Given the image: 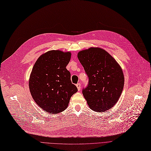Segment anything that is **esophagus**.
Listing matches in <instances>:
<instances>
[{
	"mask_svg": "<svg viewBox=\"0 0 151 151\" xmlns=\"http://www.w3.org/2000/svg\"><path fill=\"white\" fill-rule=\"evenodd\" d=\"M76 87L78 88V90L80 91V90H81V84H80V83H78V84H76Z\"/></svg>",
	"mask_w": 151,
	"mask_h": 151,
	"instance_id": "34e87169",
	"label": "esophagus"
}]
</instances>
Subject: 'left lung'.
<instances>
[{
  "label": "left lung",
  "mask_w": 151,
  "mask_h": 151,
  "mask_svg": "<svg viewBox=\"0 0 151 151\" xmlns=\"http://www.w3.org/2000/svg\"><path fill=\"white\" fill-rule=\"evenodd\" d=\"M78 58L88 77L82 91L92 110L96 112L113 108L123 90L124 77L119 65L106 50L91 47L78 53Z\"/></svg>",
  "instance_id": "left-lung-1"
}]
</instances>
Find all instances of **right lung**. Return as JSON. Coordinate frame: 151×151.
<instances>
[{"label": "right lung", "instance_id": "obj_1", "mask_svg": "<svg viewBox=\"0 0 151 151\" xmlns=\"http://www.w3.org/2000/svg\"><path fill=\"white\" fill-rule=\"evenodd\" d=\"M70 58L69 52L51 50L42 55L33 67L30 91L33 100L45 112H62L68 107L73 94L78 91L66 68Z\"/></svg>", "mask_w": 151, "mask_h": 151}]
</instances>
